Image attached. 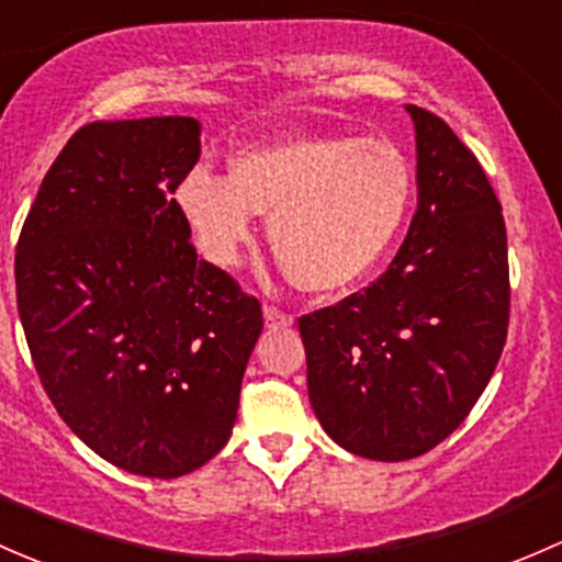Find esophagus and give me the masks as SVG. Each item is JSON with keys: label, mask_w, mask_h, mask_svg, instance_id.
I'll list each match as a JSON object with an SVG mask.
<instances>
[{"label": "esophagus", "mask_w": 562, "mask_h": 562, "mask_svg": "<svg viewBox=\"0 0 562 562\" xmlns=\"http://www.w3.org/2000/svg\"><path fill=\"white\" fill-rule=\"evenodd\" d=\"M262 314H265V324H268V329H283L294 324V316L283 314V311L276 308V305H265Z\"/></svg>", "instance_id": "obj_1"}]
</instances>
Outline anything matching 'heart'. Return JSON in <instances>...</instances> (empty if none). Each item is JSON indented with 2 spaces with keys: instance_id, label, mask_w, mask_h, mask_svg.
<instances>
[{
  "instance_id": "obj_1",
  "label": "heart",
  "mask_w": 562,
  "mask_h": 562,
  "mask_svg": "<svg viewBox=\"0 0 562 562\" xmlns=\"http://www.w3.org/2000/svg\"><path fill=\"white\" fill-rule=\"evenodd\" d=\"M172 200L207 262L235 268L254 213L270 216L281 273L303 292L333 294L390 251L414 200V170L384 137H289L240 151L233 176L194 165Z\"/></svg>"
}]
</instances>
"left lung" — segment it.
Returning <instances> with one entry per match:
<instances>
[{
    "label": "left lung",
    "instance_id": "obj_1",
    "mask_svg": "<svg viewBox=\"0 0 562 562\" xmlns=\"http://www.w3.org/2000/svg\"><path fill=\"white\" fill-rule=\"evenodd\" d=\"M416 132V213L366 292L300 316L308 397L351 454L401 462L460 427L508 333L501 202L447 121L406 105Z\"/></svg>",
    "mask_w": 562,
    "mask_h": 562
}]
</instances>
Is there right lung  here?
Masks as SVG:
<instances>
[{
  "label": "right lung",
  "instance_id": "1",
  "mask_svg": "<svg viewBox=\"0 0 562 562\" xmlns=\"http://www.w3.org/2000/svg\"><path fill=\"white\" fill-rule=\"evenodd\" d=\"M200 121L154 115L75 132L15 251L29 351L69 430L121 471L176 479L224 449L262 305L196 259L178 181Z\"/></svg>",
  "mask_w": 562,
  "mask_h": 562
}]
</instances>
